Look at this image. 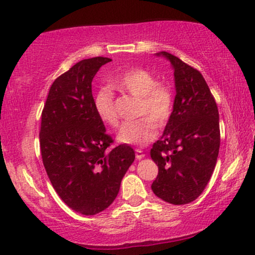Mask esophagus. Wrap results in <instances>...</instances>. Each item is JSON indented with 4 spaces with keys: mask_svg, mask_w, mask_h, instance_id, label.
I'll use <instances>...</instances> for the list:
<instances>
[{
    "mask_svg": "<svg viewBox=\"0 0 255 255\" xmlns=\"http://www.w3.org/2000/svg\"><path fill=\"white\" fill-rule=\"evenodd\" d=\"M135 157L137 160H140V159L145 158V153L141 151V149H135Z\"/></svg>",
    "mask_w": 255,
    "mask_h": 255,
    "instance_id": "obj_1",
    "label": "esophagus"
}]
</instances>
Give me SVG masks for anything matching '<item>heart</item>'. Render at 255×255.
Segmentation results:
<instances>
[{
  "label": "heart",
  "mask_w": 255,
  "mask_h": 255,
  "mask_svg": "<svg viewBox=\"0 0 255 255\" xmlns=\"http://www.w3.org/2000/svg\"><path fill=\"white\" fill-rule=\"evenodd\" d=\"M110 87L140 98L139 115H148L135 121L126 122L118 131L119 142L126 145L145 146L154 139L157 125L162 126L170 118L172 109V93L170 88L159 84L157 78L145 69H131L108 78ZM94 108L106 125H118L114 93L103 87L95 94ZM156 123L154 124V122Z\"/></svg>",
  "instance_id": "obj_1"
}]
</instances>
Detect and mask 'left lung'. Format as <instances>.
I'll return each mask as SVG.
<instances>
[{
  "label": "left lung",
  "instance_id": "obj_1",
  "mask_svg": "<svg viewBox=\"0 0 255 255\" xmlns=\"http://www.w3.org/2000/svg\"><path fill=\"white\" fill-rule=\"evenodd\" d=\"M155 56L171 63L176 96L164 133L151 149L159 170L152 191L167 203L188 204L203 192L215 168L219 110L201 72L168 52Z\"/></svg>",
  "mask_w": 255,
  "mask_h": 255
}]
</instances>
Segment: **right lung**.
<instances>
[{
    "label": "right lung",
    "mask_w": 255,
    "mask_h": 255,
    "mask_svg": "<svg viewBox=\"0 0 255 255\" xmlns=\"http://www.w3.org/2000/svg\"><path fill=\"white\" fill-rule=\"evenodd\" d=\"M110 58L75 64L48 91L41 114L42 162L58 196L76 213L96 215L114 202L135 159L130 146L110 149L112 137L94 108L91 83Z\"/></svg>",
    "instance_id": "right-lung-1"
}]
</instances>
